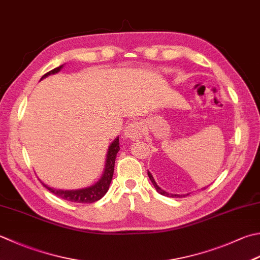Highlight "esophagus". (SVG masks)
I'll return each mask as SVG.
<instances>
[{
  "mask_svg": "<svg viewBox=\"0 0 260 260\" xmlns=\"http://www.w3.org/2000/svg\"><path fill=\"white\" fill-rule=\"evenodd\" d=\"M124 135L125 137H127V139L133 140V141L141 139V137L143 136V126H142L141 121L139 120L131 121V123L125 127Z\"/></svg>",
  "mask_w": 260,
  "mask_h": 260,
  "instance_id": "obj_1",
  "label": "esophagus"
}]
</instances>
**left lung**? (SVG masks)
<instances>
[{"mask_svg": "<svg viewBox=\"0 0 260 260\" xmlns=\"http://www.w3.org/2000/svg\"><path fill=\"white\" fill-rule=\"evenodd\" d=\"M147 175H149V178H150V180L152 181V184H153V186H154V188L156 189V191L159 192V194H161V195H164V196H167V197H185V196H187V195H175V194H169V192H167V191H165V190H162L161 188L156 185V182L154 181V179H153V177H152V175L150 174L149 171H147Z\"/></svg>", "mask_w": 260, "mask_h": 260, "instance_id": "1", "label": "left lung"}]
</instances>
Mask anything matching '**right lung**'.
<instances>
[{
    "label": "right lung",
    "mask_w": 260,
    "mask_h": 260,
    "mask_svg": "<svg viewBox=\"0 0 260 260\" xmlns=\"http://www.w3.org/2000/svg\"><path fill=\"white\" fill-rule=\"evenodd\" d=\"M63 68V65L58 66L52 71H49L42 79L46 78V76L49 74H55L60 71V69ZM119 151V139H117L110 144L109 146V151L108 154H107V161H106V169L101 179L96 182L95 185L91 186L89 188H85V189H80V190H57V189H53V188L47 187L45 184H43L47 189L55 194L56 196H58L60 198H63L65 201L69 202H73V203H82V204H85V203H94L96 201H99L100 198H103L106 192L109 189V185L111 182V179H113V175H114V168H115V160H116V155Z\"/></svg>",
    "instance_id": "obj_1"
}]
</instances>
